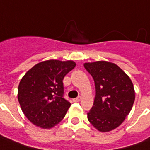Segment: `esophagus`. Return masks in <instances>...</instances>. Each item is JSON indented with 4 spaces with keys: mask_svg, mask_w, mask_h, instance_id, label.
<instances>
[{
    "mask_svg": "<svg viewBox=\"0 0 150 150\" xmlns=\"http://www.w3.org/2000/svg\"><path fill=\"white\" fill-rule=\"evenodd\" d=\"M81 100V97H78L75 98V99H73V101H75V102H78L79 100Z\"/></svg>",
    "mask_w": 150,
    "mask_h": 150,
    "instance_id": "esophagus-1",
    "label": "esophagus"
}]
</instances>
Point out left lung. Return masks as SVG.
<instances>
[{
    "instance_id": "8db88e82",
    "label": "left lung",
    "mask_w": 150,
    "mask_h": 150,
    "mask_svg": "<svg viewBox=\"0 0 150 150\" xmlns=\"http://www.w3.org/2000/svg\"><path fill=\"white\" fill-rule=\"evenodd\" d=\"M83 66L93 78L96 92L88 119L100 132L115 129L124 121L133 105L132 82L115 63L98 61Z\"/></svg>"
}]
</instances>
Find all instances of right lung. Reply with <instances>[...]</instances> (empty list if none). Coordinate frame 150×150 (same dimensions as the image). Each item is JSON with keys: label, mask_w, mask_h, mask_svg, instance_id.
Instances as JSON below:
<instances>
[{"label": "right lung", "mask_w": 150, "mask_h": 150, "mask_svg": "<svg viewBox=\"0 0 150 150\" xmlns=\"http://www.w3.org/2000/svg\"><path fill=\"white\" fill-rule=\"evenodd\" d=\"M75 67L73 61H45L34 66L21 79L18 102L33 124L51 128L64 118L71 104L64 98L62 80Z\"/></svg>", "instance_id": "1"}]
</instances>
